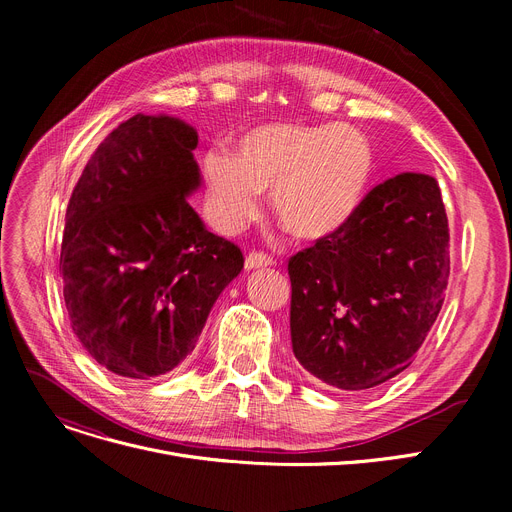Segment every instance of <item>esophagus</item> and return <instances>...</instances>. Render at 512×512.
Returning <instances> with one entry per match:
<instances>
[{
  "mask_svg": "<svg viewBox=\"0 0 512 512\" xmlns=\"http://www.w3.org/2000/svg\"><path fill=\"white\" fill-rule=\"evenodd\" d=\"M272 265H274V259L270 255L259 253V251L249 253L247 259H245L247 270H259V267H272Z\"/></svg>",
  "mask_w": 512,
  "mask_h": 512,
  "instance_id": "34e87169",
  "label": "esophagus"
}]
</instances>
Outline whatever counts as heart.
I'll list each match as a JSON object with an SVG mask.
<instances>
[{"instance_id": "obj_1", "label": "heart", "mask_w": 512, "mask_h": 512, "mask_svg": "<svg viewBox=\"0 0 512 512\" xmlns=\"http://www.w3.org/2000/svg\"><path fill=\"white\" fill-rule=\"evenodd\" d=\"M375 168L367 134L348 124L265 122L242 130L232 153L201 161L211 224L236 232L255 218L270 191L278 222L299 240H324L357 213Z\"/></svg>"}]
</instances>
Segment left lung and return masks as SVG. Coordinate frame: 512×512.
I'll return each mask as SVG.
<instances>
[{
	"instance_id": "1",
	"label": "left lung",
	"mask_w": 512,
	"mask_h": 512,
	"mask_svg": "<svg viewBox=\"0 0 512 512\" xmlns=\"http://www.w3.org/2000/svg\"><path fill=\"white\" fill-rule=\"evenodd\" d=\"M448 240L436 178L405 172L375 186L340 232L288 261L297 361L351 392L405 371L444 303Z\"/></svg>"
}]
</instances>
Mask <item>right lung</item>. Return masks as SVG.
<instances>
[{"mask_svg":"<svg viewBox=\"0 0 512 512\" xmlns=\"http://www.w3.org/2000/svg\"><path fill=\"white\" fill-rule=\"evenodd\" d=\"M197 143L180 118L132 116L91 155L66 209L60 272L70 324L122 378L178 367L245 263L188 205L201 186Z\"/></svg>","mask_w":512,"mask_h":512,"instance_id":"obj_1","label":"right lung"}]
</instances>
